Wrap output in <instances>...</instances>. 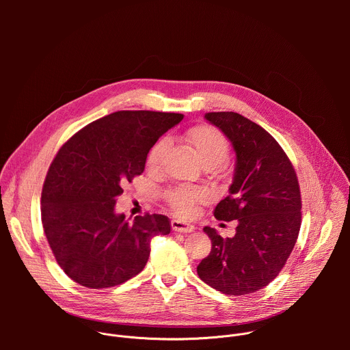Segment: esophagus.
Listing matches in <instances>:
<instances>
[{
  "instance_id": "1",
  "label": "esophagus",
  "mask_w": 350,
  "mask_h": 350,
  "mask_svg": "<svg viewBox=\"0 0 350 350\" xmlns=\"http://www.w3.org/2000/svg\"><path fill=\"white\" fill-rule=\"evenodd\" d=\"M172 230L176 232H192L195 227L181 220H172Z\"/></svg>"
}]
</instances>
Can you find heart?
Returning <instances> with one entry per match:
<instances>
[{
  "label": "heart",
  "instance_id": "b5f03b06",
  "mask_svg": "<svg viewBox=\"0 0 350 350\" xmlns=\"http://www.w3.org/2000/svg\"><path fill=\"white\" fill-rule=\"evenodd\" d=\"M185 139L193 152L205 166H217L220 165L228 154V141L221 131L212 126L201 124L192 127L187 131ZM166 149V141L162 139L157 142L148 155V166L157 169L162 161L163 152ZM166 201L170 208L183 217H188L193 213L195 206L202 202L205 192L199 188L192 187H177L166 192Z\"/></svg>",
  "mask_w": 350,
  "mask_h": 350
}]
</instances>
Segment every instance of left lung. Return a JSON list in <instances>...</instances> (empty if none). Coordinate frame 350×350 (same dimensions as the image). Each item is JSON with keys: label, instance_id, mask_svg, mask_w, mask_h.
Listing matches in <instances>:
<instances>
[{"label": "left lung", "instance_id": "1", "mask_svg": "<svg viewBox=\"0 0 350 350\" xmlns=\"http://www.w3.org/2000/svg\"><path fill=\"white\" fill-rule=\"evenodd\" d=\"M205 118L224 133L237 155L228 196L217 204L215 217L238 224L232 238L204 228L212 251L196 271L226 295H249L270 284L292 252L302 221L301 189L284 149L263 127L235 112Z\"/></svg>", "mask_w": 350, "mask_h": 350}]
</instances>
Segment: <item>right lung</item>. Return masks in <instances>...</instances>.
I'll return each instance as SVG.
<instances>
[{
	"mask_svg": "<svg viewBox=\"0 0 350 350\" xmlns=\"http://www.w3.org/2000/svg\"><path fill=\"white\" fill-rule=\"evenodd\" d=\"M181 113L119 111L68 139L48 169L41 192V221L61 269L75 282L111 288L145 267L151 239L170 232L163 215L115 212L123 185L145 169L149 149Z\"/></svg>",
	"mask_w": 350,
	"mask_h": 350,
	"instance_id": "right-lung-1",
	"label": "right lung"
}]
</instances>
